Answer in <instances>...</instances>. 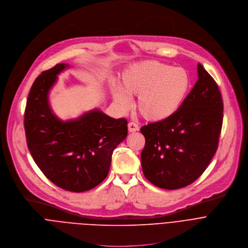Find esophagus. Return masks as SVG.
<instances>
[{
  "instance_id": "34e87169",
  "label": "esophagus",
  "mask_w": 248,
  "mask_h": 248,
  "mask_svg": "<svg viewBox=\"0 0 248 248\" xmlns=\"http://www.w3.org/2000/svg\"><path fill=\"white\" fill-rule=\"evenodd\" d=\"M128 130L129 132H136L139 130V125L136 122H129L128 123Z\"/></svg>"
}]
</instances>
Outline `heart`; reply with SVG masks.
Instances as JSON below:
<instances>
[{
    "mask_svg": "<svg viewBox=\"0 0 248 248\" xmlns=\"http://www.w3.org/2000/svg\"><path fill=\"white\" fill-rule=\"evenodd\" d=\"M189 88L187 73L156 61H146L130 66L121 76L120 89L113 88L118 107L127 110L129 96L138 95L136 108L146 120L157 122L171 116L179 108Z\"/></svg>",
    "mask_w": 248,
    "mask_h": 248,
    "instance_id": "obj_1",
    "label": "heart"
}]
</instances>
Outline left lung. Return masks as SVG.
<instances>
[{
    "instance_id": "8db88e82",
    "label": "left lung",
    "mask_w": 248,
    "mask_h": 248,
    "mask_svg": "<svg viewBox=\"0 0 248 248\" xmlns=\"http://www.w3.org/2000/svg\"><path fill=\"white\" fill-rule=\"evenodd\" d=\"M197 72L199 80L175 113L140 128L145 138L140 155L143 175L161 188L193 183L218 148L224 110L221 92L201 63Z\"/></svg>"
}]
</instances>
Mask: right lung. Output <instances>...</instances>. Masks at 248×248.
Listing matches in <instances>:
<instances>
[{"mask_svg": "<svg viewBox=\"0 0 248 248\" xmlns=\"http://www.w3.org/2000/svg\"><path fill=\"white\" fill-rule=\"evenodd\" d=\"M67 66L57 64L36 78L27 98L24 129L28 150L43 174L65 190L82 192L107 178L113 150L127 137L128 122L100 110L73 121L59 120L48 107L47 93Z\"/></svg>", "mask_w": 248, "mask_h": 248, "instance_id": "obj_1", "label": "right lung"}]
</instances>
